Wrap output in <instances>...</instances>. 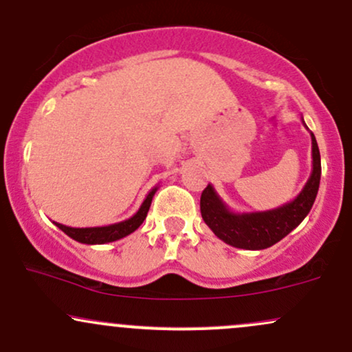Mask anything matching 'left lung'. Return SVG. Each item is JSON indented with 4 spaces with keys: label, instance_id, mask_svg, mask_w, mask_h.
<instances>
[{
    "label": "left lung",
    "instance_id": "8db88e82",
    "mask_svg": "<svg viewBox=\"0 0 352 352\" xmlns=\"http://www.w3.org/2000/svg\"><path fill=\"white\" fill-rule=\"evenodd\" d=\"M302 124L306 126L304 121ZM311 144H313V171L309 179L293 201L279 208L256 212H234L221 199L214 186L208 184L201 195V216L209 229L229 246L250 251L266 250L289 234L309 214L318 196L319 181H321V155L313 133H311Z\"/></svg>",
    "mask_w": 352,
    "mask_h": 352
}]
</instances>
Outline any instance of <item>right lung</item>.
<instances>
[{
    "mask_svg": "<svg viewBox=\"0 0 352 352\" xmlns=\"http://www.w3.org/2000/svg\"><path fill=\"white\" fill-rule=\"evenodd\" d=\"M157 191V186L153 188L151 191L148 192V196L144 197L143 204H141L140 209L136 211V214H133L129 219L120 221V223L114 224H108V226H96V228H71V226H65V224L59 223H53L61 229L63 232L73 238L74 241L82 244H106V243H113V241H118L121 238H126L128 234L136 231L138 228L143 224V221L146 219V214H148L149 206H151V201L155 192Z\"/></svg>",
    "mask_w": 352,
    "mask_h": 352,
    "instance_id": "1",
    "label": "right lung"
}]
</instances>
